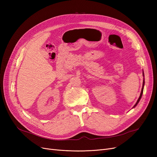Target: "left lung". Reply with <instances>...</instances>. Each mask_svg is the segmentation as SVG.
Segmentation results:
<instances>
[{
    "label": "left lung",
    "instance_id": "obj_1",
    "mask_svg": "<svg viewBox=\"0 0 157 157\" xmlns=\"http://www.w3.org/2000/svg\"><path fill=\"white\" fill-rule=\"evenodd\" d=\"M143 76H144V71H143ZM144 85H145V78H144V81H143V86H142V88H141V94H140V97H139L138 99H137V101L136 103L135 104V105H134V107H133L132 108H134L135 107H136V105H137V104H138V103L140 102V99H141V96H142V95H143V92H144Z\"/></svg>",
    "mask_w": 157,
    "mask_h": 157
}]
</instances>
